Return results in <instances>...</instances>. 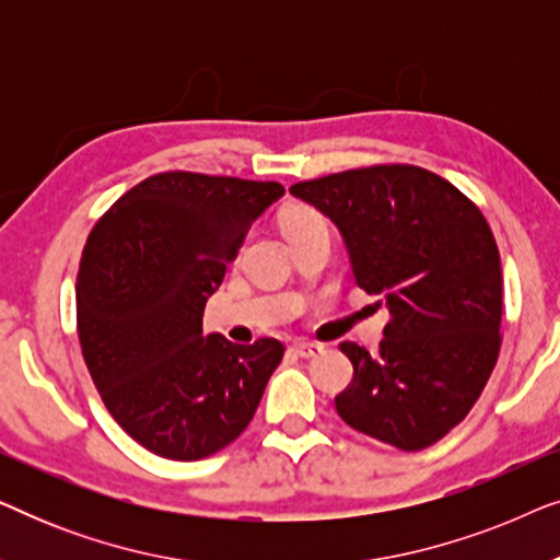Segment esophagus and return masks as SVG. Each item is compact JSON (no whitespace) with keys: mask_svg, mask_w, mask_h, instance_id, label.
Returning <instances> with one entry per match:
<instances>
[{"mask_svg":"<svg viewBox=\"0 0 560 560\" xmlns=\"http://www.w3.org/2000/svg\"><path fill=\"white\" fill-rule=\"evenodd\" d=\"M290 349H293L295 354L303 359H313V357L324 354V347H320V343H313V341H295Z\"/></svg>","mask_w":560,"mask_h":560,"instance_id":"1","label":"esophagus"}]
</instances>
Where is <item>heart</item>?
I'll list each match as a JSON object with an SVG mask.
<instances>
[{"instance_id": "1", "label": "heart", "mask_w": 560, "mask_h": 560, "mask_svg": "<svg viewBox=\"0 0 560 560\" xmlns=\"http://www.w3.org/2000/svg\"><path fill=\"white\" fill-rule=\"evenodd\" d=\"M316 226H326V221L318 211L308 209V206H293V209H288L285 217H282V229H285L288 236Z\"/></svg>"}]
</instances>
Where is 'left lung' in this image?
Listing matches in <instances>:
<instances>
[{
    "label": "left lung",
    "instance_id": "obj_1",
    "mask_svg": "<svg viewBox=\"0 0 560 560\" xmlns=\"http://www.w3.org/2000/svg\"><path fill=\"white\" fill-rule=\"evenodd\" d=\"M290 194L334 221L357 285L389 311L377 354L341 343L354 380L336 412L395 448L433 446L479 400L500 354L502 265L487 219L416 165L359 167Z\"/></svg>",
    "mask_w": 560,
    "mask_h": 560
}]
</instances>
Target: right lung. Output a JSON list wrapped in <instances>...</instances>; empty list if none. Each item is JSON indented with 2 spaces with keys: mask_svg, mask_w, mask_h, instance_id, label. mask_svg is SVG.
Listing matches in <instances>:
<instances>
[{
  "mask_svg": "<svg viewBox=\"0 0 560 560\" xmlns=\"http://www.w3.org/2000/svg\"><path fill=\"white\" fill-rule=\"evenodd\" d=\"M280 183L160 173L91 229L75 278L81 351L106 410L152 454L196 462L249 425L282 343L203 336L206 301Z\"/></svg>",
  "mask_w": 560,
  "mask_h": 560,
  "instance_id": "obj_1",
  "label": "right lung"
}]
</instances>
